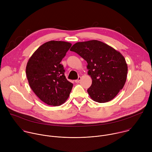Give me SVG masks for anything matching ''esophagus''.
<instances>
[{
	"mask_svg": "<svg viewBox=\"0 0 152 152\" xmlns=\"http://www.w3.org/2000/svg\"><path fill=\"white\" fill-rule=\"evenodd\" d=\"M80 80H81V77H80V76H79V77H78V79H77V80H75V82H76V83H79V81H80Z\"/></svg>",
	"mask_w": 152,
	"mask_h": 152,
	"instance_id": "1",
	"label": "esophagus"
}]
</instances>
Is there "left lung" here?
Returning <instances> with one entry per match:
<instances>
[{
	"label": "left lung",
	"mask_w": 152,
	"mask_h": 152,
	"mask_svg": "<svg viewBox=\"0 0 152 152\" xmlns=\"http://www.w3.org/2000/svg\"><path fill=\"white\" fill-rule=\"evenodd\" d=\"M88 63V74L92 84L87 90L95 102L113 100L126 83L127 66L120 52L98 40L77 42L70 49Z\"/></svg>",
	"instance_id": "1"
}]
</instances>
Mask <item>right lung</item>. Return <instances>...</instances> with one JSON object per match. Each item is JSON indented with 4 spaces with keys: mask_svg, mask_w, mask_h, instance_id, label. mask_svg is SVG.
Here are the masks:
<instances>
[{
    "mask_svg": "<svg viewBox=\"0 0 152 152\" xmlns=\"http://www.w3.org/2000/svg\"><path fill=\"white\" fill-rule=\"evenodd\" d=\"M72 44L50 41L39 46L29 59L26 73L30 87L37 96L50 106H59L67 100L73 87L64 75L60 63Z\"/></svg>",
    "mask_w": 152,
    "mask_h": 152,
    "instance_id": "add662e5",
    "label": "right lung"
}]
</instances>
